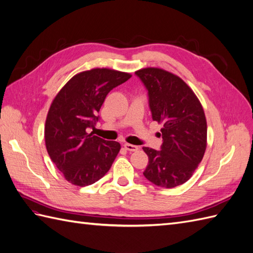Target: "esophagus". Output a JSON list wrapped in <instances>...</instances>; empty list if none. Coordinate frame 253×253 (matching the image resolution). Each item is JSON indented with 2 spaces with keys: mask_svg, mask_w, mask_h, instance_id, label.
Segmentation results:
<instances>
[{
  "mask_svg": "<svg viewBox=\"0 0 253 253\" xmlns=\"http://www.w3.org/2000/svg\"><path fill=\"white\" fill-rule=\"evenodd\" d=\"M125 148H126L127 151H130V152H134V151H137L138 150V147L137 146L132 145V144H127V143L125 144Z\"/></svg>",
  "mask_w": 253,
  "mask_h": 253,
  "instance_id": "obj_1",
  "label": "esophagus"
}]
</instances>
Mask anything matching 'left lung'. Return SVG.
Listing matches in <instances>:
<instances>
[{
  "instance_id": "left-lung-1",
  "label": "left lung",
  "mask_w": 253,
  "mask_h": 253,
  "mask_svg": "<svg viewBox=\"0 0 253 253\" xmlns=\"http://www.w3.org/2000/svg\"><path fill=\"white\" fill-rule=\"evenodd\" d=\"M135 74L148 90L153 121L163 126L161 150L143 148L149 159L144 176L162 188L180 186L190 179L204 157V109L193 90L175 74L159 67H145Z\"/></svg>"
}]
</instances>
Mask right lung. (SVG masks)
<instances>
[{"label":"right lung","mask_w":253,"mask_h":253,"mask_svg":"<svg viewBox=\"0 0 253 253\" xmlns=\"http://www.w3.org/2000/svg\"><path fill=\"white\" fill-rule=\"evenodd\" d=\"M130 73L92 69L73 76L49 107L45 123L48 155L74 186L85 187L100 180L112 166L121 146L89 133L110 90L126 83Z\"/></svg>","instance_id":"add662e5"}]
</instances>
